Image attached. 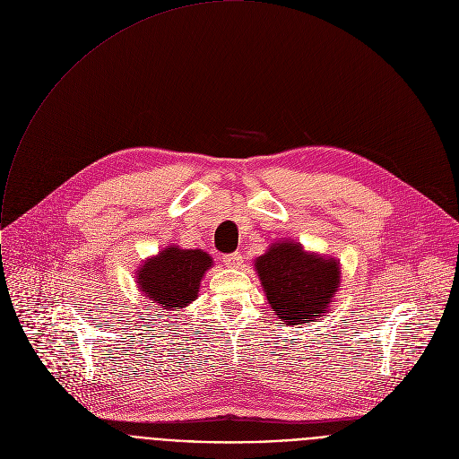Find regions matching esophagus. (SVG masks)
<instances>
[{"label": "esophagus", "instance_id": "obj_1", "mask_svg": "<svg viewBox=\"0 0 459 459\" xmlns=\"http://www.w3.org/2000/svg\"><path fill=\"white\" fill-rule=\"evenodd\" d=\"M223 264L227 268H241L243 266V255L239 252H234V254H229V255H223Z\"/></svg>", "mask_w": 459, "mask_h": 459}]
</instances>
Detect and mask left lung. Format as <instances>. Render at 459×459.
I'll list each match as a JSON object with an SVG mask.
<instances>
[{"label":"left lung","mask_w":459,"mask_h":459,"mask_svg":"<svg viewBox=\"0 0 459 459\" xmlns=\"http://www.w3.org/2000/svg\"><path fill=\"white\" fill-rule=\"evenodd\" d=\"M254 268L270 307L286 325L322 318L342 284V264L336 257L309 252L293 239L273 241L254 261Z\"/></svg>","instance_id":"8db88e82"}]
</instances>
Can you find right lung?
Returning a JSON list of instances; mask_svg holds the SVG:
<instances>
[{
	"label": "right lung",
	"mask_w": 459,
	"mask_h": 459,
	"mask_svg": "<svg viewBox=\"0 0 459 459\" xmlns=\"http://www.w3.org/2000/svg\"><path fill=\"white\" fill-rule=\"evenodd\" d=\"M211 268L212 257L207 252L169 245L139 264L135 282L143 297L160 309L175 311L198 299L200 282Z\"/></svg>",
	"instance_id": "right-lung-1"
}]
</instances>
